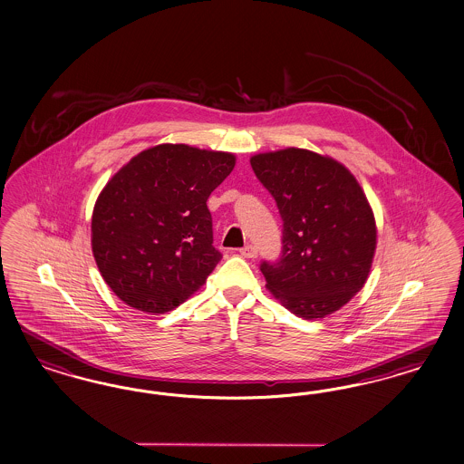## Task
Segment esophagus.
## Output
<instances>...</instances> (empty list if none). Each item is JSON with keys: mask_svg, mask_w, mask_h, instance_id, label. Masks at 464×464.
I'll use <instances>...</instances> for the list:
<instances>
[{"mask_svg": "<svg viewBox=\"0 0 464 464\" xmlns=\"http://www.w3.org/2000/svg\"><path fill=\"white\" fill-rule=\"evenodd\" d=\"M241 256H245V258H255L256 256V248L253 246V245H245L241 250Z\"/></svg>", "mask_w": 464, "mask_h": 464, "instance_id": "1", "label": "esophagus"}]
</instances>
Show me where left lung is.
Segmentation results:
<instances>
[{"mask_svg":"<svg viewBox=\"0 0 464 464\" xmlns=\"http://www.w3.org/2000/svg\"><path fill=\"white\" fill-rule=\"evenodd\" d=\"M277 202L282 255L262 262L267 289L304 320L324 318L364 287L376 252V221L355 177L334 158L285 148L250 160Z\"/></svg>","mask_w":464,"mask_h":464,"instance_id":"left-lung-1","label":"left lung"}]
</instances>
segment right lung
I'll use <instances>...</instances> for the list:
<instances>
[{
    "mask_svg": "<svg viewBox=\"0 0 464 464\" xmlns=\"http://www.w3.org/2000/svg\"><path fill=\"white\" fill-rule=\"evenodd\" d=\"M235 163L225 151L158 144L107 182L93 208L92 250L119 299L156 314L204 285L223 258L206 202Z\"/></svg>",
    "mask_w": 464,
    "mask_h": 464,
    "instance_id": "add662e5",
    "label": "right lung"
}]
</instances>
